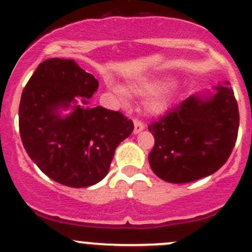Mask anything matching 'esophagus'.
<instances>
[{"label": "esophagus", "mask_w": 252, "mask_h": 252, "mask_svg": "<svg viewBox=\"0 0 252 252\" xmlns=\"http://www.w3.org/2000/svg\"><path fill=\"white\" fill-rule=\"evenodd\" d=\"M145 129V126L144 123L140 121H138V119H135L134 121V134H139L140 131H142Z\"/></svg>", "instance_id": "obj_1"}]
</instances>
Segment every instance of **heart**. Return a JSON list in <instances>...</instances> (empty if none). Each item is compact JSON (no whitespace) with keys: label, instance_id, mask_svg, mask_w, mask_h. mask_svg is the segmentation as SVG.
I'll return each instance as SVG.
<instances>
[{"label":"heart","instance_id":"obj_1","mask_svg":"<svg viewBox=\"0 0 252 252\" xmlns=\"http://www.w3.org/2000/svg\"><path fill=\"white\" fill-rule=\"evenodd\" d=\"M167 79H139V80L129 81L126 89L113 81H108V89L118 97L119 102L123 107L129 106V95L144 96L152 95L146 102L147 113L152 116H159L168 110L171 105V94L167 90H162L167 85Z\"/></svg>","mask_w":252,"mask_h":252}]
</instances>
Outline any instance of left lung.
<instances>
[{
	"instance_id": "left-lung-1",
	"label": "left lung",
	"mask_w": 252,
	"mask_h": 252,
	"mask_svg": "<svg viewBox=\"0 0 252 252\" xmlns=\"http://www.w3.org/2000/svg\"><path fill=\"white\" fill-rule=\"evenodd\" d=\"M239 110L229 81L201 91L149 126L155 146L149 155L154 173L174 184L217 172L232 154Z\"/></svg>"
}]
</instances>
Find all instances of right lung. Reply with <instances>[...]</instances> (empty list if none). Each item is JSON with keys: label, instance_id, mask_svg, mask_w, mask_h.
Returning <instances> with one entry per match:
<instances>
[{"label": "right lung", "instance_id": "obj_1", "mask_svg": "<svg viewBox=\"0 0 252 252\" xmlns=\"http://www.w3.org/2000/svg\"><path fill=\"white\" fill-rule=\"evenodd\" d=\"M97 89V79L75 61L50 58L23 90L19 133L25 151L42 173L65 187L101 182L117 146L134 129L119 112L89 105Z\"/></svg>", "mask_w": 252, "mask_h": 252}]
</instances>
